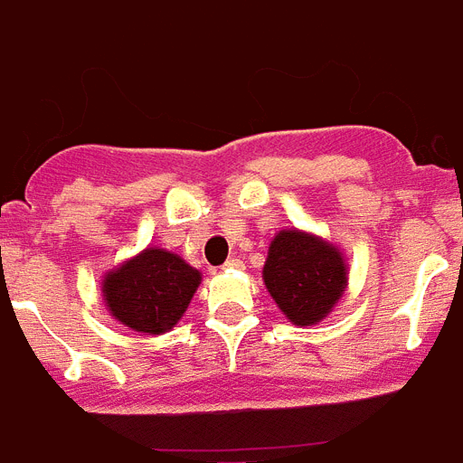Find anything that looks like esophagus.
<instances>
[{"mask_svg":"<svg viewBox=\"0 0 463 463\" xmlns=\"http://www.w3.org/2000/svg\"><path fill=\"white\" fill-rule=\"evenodd\" d=\"M223 269H242V261L235 260V257H231V260L223 264Z\"/></svg>","mask_w":463,"mask_h":463,"instance_id":"obj_1","label":"esophagus"}]
</instances>
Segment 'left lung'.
Instances as JSON below:
<instances>
[{"label":"left lung","instance_id":"left-lung-1","mask_svg":"<svg viewBox=\"0 0 463 463\" xmlns=\"http://www.w3.org/2000/svg\"><path fill=\"white\" fill-rule=\"evenodd\" d=\"M264 283L290 322L315 324L344 296V257L307 232L281 231L269 247Z\"/></svg>","mask_w":463,"mask_h":463}]
</instances>
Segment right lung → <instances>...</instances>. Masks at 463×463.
Masks as SVG:
<instances>
[{
	"mask_svg": "<svg viewBox=\"0 0 463 463\" xmlns=\"http://www.w3.org/2000/svg\"><path fill=\"white\" fill-rule=\"evenodd\" d=\"M202 276L177 254L148 247L103 281L112 317L144 334H165L184 315Z\"/></svg>",
	"mask_w": 463,
	"mask_h": 463,
	"instance_id": "right-lung-1",
	"label": "right lung"
}]
</instances>
